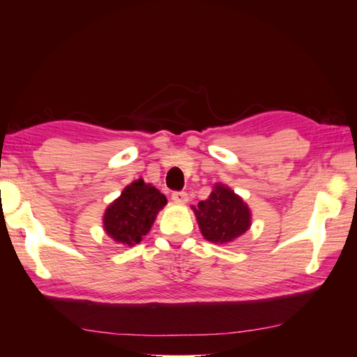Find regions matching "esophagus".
I'll return each instance as SVG.
<instances>
[{
	"instance_id": "obj_1",
	"label": "esophagus",
	"mask_w": 357,
	"mask_h": 357,
	"mask_svg": "<svg viewBox=\"0 0 357 357\" xmlns=\"http://www.w3.org/2000/svg\"><path fill=\"white\" fill-rule=\"evenodd\" d=\"M171 198H172V201H174V202H178V204H186V202L189 201L188 193H186V192H183V190L172 192Z\"/></svg>"
}]
</instances>
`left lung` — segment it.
<instances>
[{"instance_id": "8db88e82", "label": "left lung", "mask_w": 357, "mask_h": 357, "mask_svg": "<svg viewBox=\"0 0 357 357\" xmlns=\"http://www.w3.org/2000/svg\"><path fill=\"white\" fill-rule=\"evenodd\" d=\"M205 240L218 244L231 243L250 226V210L240 197L222 185H215L210 197L195 208Z\"/></svg>"}]
</instances>
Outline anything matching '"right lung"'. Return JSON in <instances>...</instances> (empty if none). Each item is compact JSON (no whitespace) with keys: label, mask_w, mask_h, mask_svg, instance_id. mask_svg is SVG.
I'll list each match as a JSON object with an SVG mask.
<instances>
[{"label":"right lung","mask_w":357,"mask_h":357,"mask_svg":"<svg viewBox=\"0 0 357 357\" xmlns=\"http://www.w3.org/2000/svg\"><path fill=\"white\" fill-rule=\"evenodd\" d=\"M167 198L139 178L126 186L104 214V228L112 238L126 245L138 244L150 231Z\"/></svg>","instance_id":"1"}]
</instances>
